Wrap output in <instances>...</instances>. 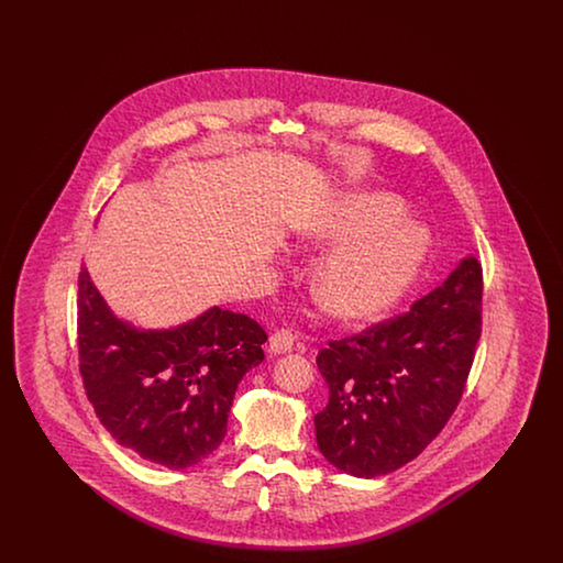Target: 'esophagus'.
<instances>
[{"mask_svg":"<svg viewBox=\"0 0 563 563\" xmlns=\"http://www.w3.org/2000/svg\"><path fill=\"white\" fill-rule=\"evenodd\" d=\"M294 331H289V329H276V331L269 335L268 350L272 354H285V352H289V350L294 349Z\"/></svg>","mask_w":563,"mask_h":563,"instance_id":"obj_1","label":"esophagus"}]
</instances>
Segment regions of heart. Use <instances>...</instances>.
I'll use <instances>...</instances> for the list:
<instances>
[{
    "label": "heart",
    "mask_w": 563,
    "mask_h": 563,
    "mask_svg": "<svg viewBox=\"0 0 563 563\" xmlns=\"http://www.w3.org/2000/svg\"><path fill=\"white\" fill-rule=\"evenodd\" d=\"M401 213L390 196H354L312 225L317 239L346 241L317 274L314 289L327 312L361 321L402 294L422 262L424 234L411 223L393 227Z\"/></svg>",
    "instance_id": "heart-1"
}]
</instances>
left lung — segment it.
Returning <instances> with one entry per match:
<instances>
[{
  "label": "left lung",
  "instance_id": "left-lung-1",
  "mask_svg": "<svg viewBox=\"0 0 563 563\" xmlns=\"http://www.w3.org/2000/svg\"><path fill=\"white\" fill-rule=\"evenodd\" d=\"M482 264L468 257L407 312L321 349L329 402L314 427L335 468L372 479L427 450L464 393L482 338Z\"/></svg>",
  "mask_w": 563,
  "mask_h": 563
}]
</instances>
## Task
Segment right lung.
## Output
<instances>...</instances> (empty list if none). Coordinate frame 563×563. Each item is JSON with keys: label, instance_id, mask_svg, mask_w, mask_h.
Instances as JSON below:
<instances>
[{"label": "right lung", "instance_id": "right-lung-1", "mask_svg": "<svg viewBox=\"0 0 563 563\" xmlns=\"http://www.w3.org/2000/svg\"><path fill=\"white\" fill-rule=\"evenodd\" d=\"M268 340L246 314L211 308L177 329L139 331L78 276V350L86 397L109 434L143 460L188 468L213 454L242 375Z\"/></svg>", "mask_w": 563, "mask_h": 563}]
</instances>
